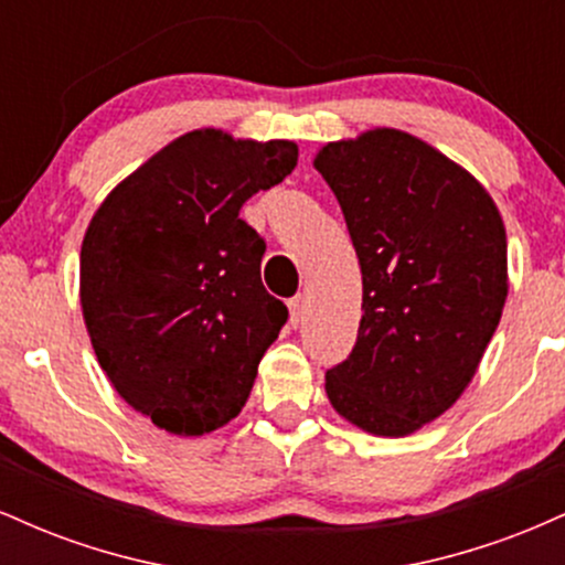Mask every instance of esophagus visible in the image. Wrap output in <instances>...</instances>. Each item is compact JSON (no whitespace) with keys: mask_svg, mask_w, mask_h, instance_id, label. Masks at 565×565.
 Segmentation results:
<instances>
[{"mask_svg":"<svg viewBox=\"0 0 565 565\" xmlns=\"http://www.w3.org/2000/svg\"><path fill=\"white\" fill-rule=\"evenodd\" d=\"M302 319H305V300H302V297H291V300H289V323L297 329L302 323Z\"/></svg>","mask_w":565,"mask_h":565,"instance_id":"obj_1","label":"esophagus"}]
</instances>
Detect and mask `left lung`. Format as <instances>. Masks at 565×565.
<instances>
[{"label":"left lung","mask_w":565,"mask_h":565,"mask_svg":"<svg viewBox=\"0 0 565 565\" xmlns=\"http://www.w3.org/2000/svg\"><path fill=\"white\" fill-rule=\"evenodd\" d=\"M316 170L364 281L359 337L327 395L374 436H408L462 395L502 319V217L476 178L398 129L329 142Z\"/></svg>","instance_id":"obj_1"}]
</instances>
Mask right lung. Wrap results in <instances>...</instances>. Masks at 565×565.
I'll list each match as a JSON object with an SVG mask.
<instances>
[{"label": "right lung", "mask_w": 565, "mask_h": 565, "mask_svg": "<svg viewBox=\"0 0 565 565\" xmlns=\"http://www.w3.org/2000/svg\"><path fill=\"white\" fill-rule=\"evenodd\" d=\"M297 164L289 140L178 138L111 191L82 244V310L121 398L174 436L231 423L289 319L238 212Z\"/></svg>", "instance_id": "1"}]
</instances>
